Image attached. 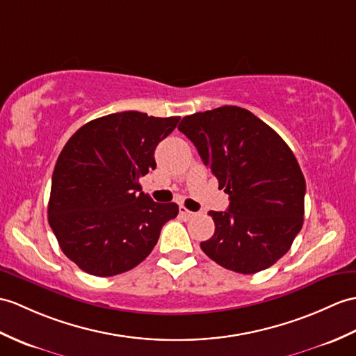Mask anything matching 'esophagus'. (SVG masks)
<instances>
[{"label":"esophagus","instance_id":"esophagus-1","mask_svg":"<svg viewBox=\"0 0 356 356\" xmlns=\"http://www.w3.org/2000/svg\"><path fill=\"white\" fill-rule=\"evenodd\" d=\"M179 212H180V216H181V217H185L186 220H191V218H194V217L197 216L195 212H193V211L186 209L185 206H180V208H179Z\"/></svg>","mask_w":356,"mask_h":356}]
</instances>
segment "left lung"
<instances>
[{"label":"left lung","mask_w":356,"mask_h":356,"mask_svg":"<svg viewBox=\"0 0 356 356\" xmlns=\"http://www.w3.org/2000/svg\"><path fill=\"white\" fill-rule=\"evenodd\" d=\"M179 130L229 194L211 211L216 232L200 244L218 266L243 275L271 267L300 232L307 184L294 153L275 130L238 106L188 115Z\"/></svg>","instance_id":"obj_1"}]
</instances>
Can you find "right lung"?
<instances>
[{
	"instance_id": "add662e5",
	"label": "right lung",
	"mask_w": 356,
	"mask_h": 356,
	"mask_svg": "<svg viewBox=\"0 0 356 356\" xmlns=\"http://www.w3.org/2000/svg\"><path fill=\"white\" fill-rule=\"evenodd\" d=\"M180 117L127 111L86 122L57 158L48 222L62 252L92 276L129 271L152 253L176 203H156L139 177L156 168L154 150Z\"/></svg>"
}]
</instances>
